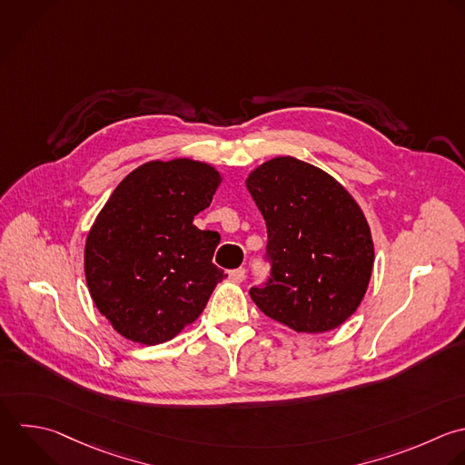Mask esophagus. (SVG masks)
<instances>
[{"instance_id": "esophagus-1", "label": "esophagus", "mask_w": 465, "mask_h": 465, "mask_svg": "<svg viewBox=\"0 0 465 465\" xmlns=\"http://www.w3.org/2000/svg\"><path fill=\"white\" fill-rule=\"evenodd\" d=\"M229 278H231L234 283H240V282H243V278H245V269H243V267H240V269L229 271Z\"/></svg>"}]
</instances>
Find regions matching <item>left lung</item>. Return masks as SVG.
Listing matches in <instances>:
<instances>
[{"instance_id":"left-lung-1","label":"left lung","mask_w":465,"mask_h":465,"mask_svg":"<svg viewBox=\"0 0 465 465\" xmlns=\"http://www.w3.org/2000/svg\"><path fill=\"white\" fill-rule=\"evenodd\" d=\"M267 225L269 285L249 291L269 318L296 332L340 327L361 303L374 263L367 218L329 173L276 156L245 180Z\"/></svg>"}]
</instances>
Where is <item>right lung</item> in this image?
<instances>
[{
  "label": "right lung",
  "instance_id": "1",
  "mask_svg": "<svg viewBox=\"0 0 465 465\" xmlns=\"http://www.w3.org/2000/svg\"><path fill=\"white\" fill-rule=\"evenodd\" d=\"M205 162L153 160L113 191L85 240V280L96 309L127 340L158 345L194 323L218 282L220 242L193 220L222 185Z\"/></svg>",
  "mask_w": 465,
  "mask_h": 465
}]
</instances>
